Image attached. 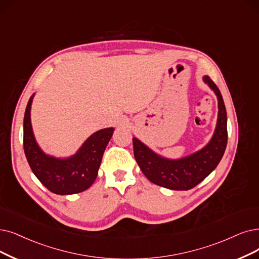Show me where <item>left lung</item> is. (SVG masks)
Instances as JSON below:
<instances>
[{
	"label": "left lung",
	"mask_w": 259,
	"mask_h": 259,
	"mask_svg": "<svg viewBox=\"0 0 259 259\" xmlns=\"http://www.w3.org/2000/svg\"><path fill=\"white\" fill-rule=\"evenodd\" d=\"M218 98V120L213 136L206 146L189 156L168 159L159 156L137 138H133L135 159L147 179L155 185L171 190H189L200 184L220 162L227 144V117L219 88L209 76H204Z\"/></svg>",
	"instance_id": "left-lung-1"
}]
</instances>
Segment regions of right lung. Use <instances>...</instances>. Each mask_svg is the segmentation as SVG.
Here are the masks:
<instances>
[{
  "mask_svg": "<svg viewBox=\"0 0 259 259\" xmlns=\"http://www.w3.org/2000/svg\"><path fill=\"white\" fill-rule=\"evenodd\" d=\"M33 98L34 95L27 103L23 122V147L30 169L51 192L65 195L85 191L97 179L103 154L113 128L108 127L92 134L73 156H50L39 148L33 133L30 123Z\"/></svg>",
  "mask_w": 259,
  "mask_h": 259,
  "instance_id": "obj_1",
  "label": "right lung"
}]
</instances>
